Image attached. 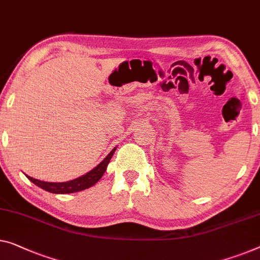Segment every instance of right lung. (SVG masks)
Wrapping results in <instances>:
<instances>
[{
    "instance_id": "1",
    "label": "right lung",
    "mask_w": 260,
    "mask_h": 260,
    "mask_svg": "<svg viewBox=\"0 0 260 260\" xmlns=\"http://www.w3.org/2000/svg\"><path fill=\"white\" fill-rule=\"evenodd\" d=\"M115 152V148L111 150V153L107 155V156L104 158V160L100 162V164L96 166V167L93 168L90 172L85 174V175L77 177V179L68 182H45V181H40L34 179V177L25 175L28 179L35 183L38 187L44 189V190L52 192V193H71V192H77L81 191L84 189H87L94 185L96 182H98L104 173L106 172L107 166L110 164L112 156Z\"/></svg>"
}]
</instances>
